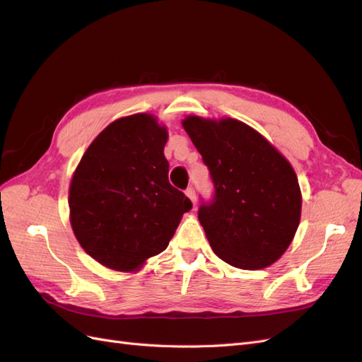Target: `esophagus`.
<instances>
[{"label": "esophagus", "mask_w": 362, "mask_h": 362, "mask_svg": "<svg viewBox=\"0 0 362 362\" xmlns=\"http://www.w3.org/2000/svg\"><path fill=\"white\" fill-rule=\"evenodd\" d=\"M185 194H187V198L192 201V204L196 205V193H194V189H193V187H189L187 190H185Z\"/></svg>", "instance_id": "1"}]
</instances>
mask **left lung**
<instances>
[{"label":"left lung","mask_w":362,"mask_h":362,"mask_svg":"<svg viewBox=\"0 0 362 362\" xmlns=\"http://www.w3.org/2000/svg\"><path fill=\"white\" fill-rule=\"evenodd\" d=\"M214 184L198 211L214 254L245 270L273 264L300 221L298 177L258 131L235 119L182 120Z\"/></svg>","instance_id":"1"}]
</instances>
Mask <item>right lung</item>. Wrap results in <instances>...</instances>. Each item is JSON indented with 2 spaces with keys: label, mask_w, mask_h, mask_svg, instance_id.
<instances>
[{
  "label": "right lung",
  "mask_w": 362,
  "mask_h": 362,
  "mask_svg": "<svg viewBox=\"0 0 362 362\" xmlns=\"http://www.w3.org/2000/svg\"><path fill=\"white\" fill-rule=\"evenodd\" d=\"M168 131L146 113L120 117L87 148L71 181L81 247L103 266L133 272L168 247L192 201L170 185Z\"/></svg>",
  "instance_id": "add662e5"
}]
</instances>
